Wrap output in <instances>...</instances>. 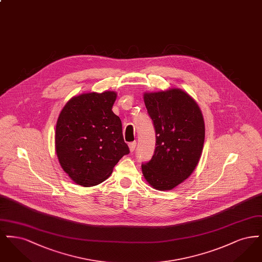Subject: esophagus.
<instances>
[{
  "label": "esophagus",
  "instance_id": "34e87169",
  "mask_svg": "<svg viewBox=\"0 0 262 262\" xmlns=\"http://www.w3.org/2000/svg\"><path fill=\"white\" fill-rule=\"evenodd\" d=\"M136 146H137V142H136V141L128 143V147H129L130 152H134V151H135V149H136Z\"/></svg>",
  "mask_w": 262,
  "mask_h": 262
}]
</instances>
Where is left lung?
<instances>
[{"mask_svg":"<svg viewBox=\"0 0 262 262\" xmlns=\"http://www.w3.org/2000/svg\"><path fill=\"white\" fill-rule=\"evenodd\" d=\"M155 129V150L141 164L144 178L156 189L170 190L190 176L204 143V121L199 105L187 93L173 88L144 94Z\"/></svg>","mask_w":262,"mask_h":262,"instance_id":"left-lung-1","label":"left lung"}]
</instances>
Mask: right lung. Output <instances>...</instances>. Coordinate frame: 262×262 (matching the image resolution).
Listing matches in <instances>:
<instances>
[{"instance_id":"obj_1","label":"right lung","mask_w":262,"mask_h":262,"mask_svg":"<svg viewBox=\"0 0 262 262\" xmlns=\"http://www.w3.org/2000/svg\"><path fill=\"white\" fill-rule=\"evenodd\" d=\"M117 93H86L70 100L60 114L55 144L63 171L77 185H99L129 153L120 118L112 111Z\"/></svg>"}]
</instances>
